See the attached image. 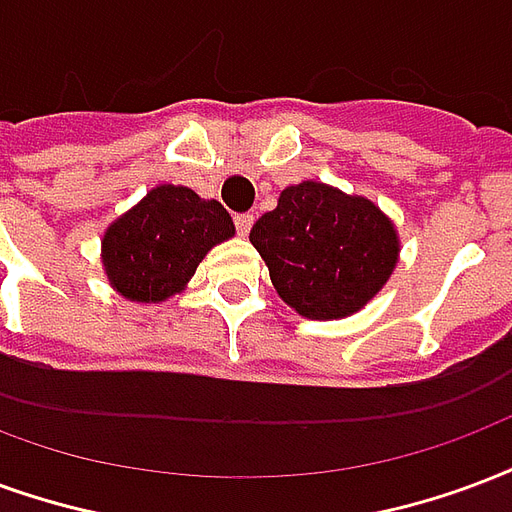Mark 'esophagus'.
Returning a JSON list of instances; mask_svg holds the SVG:
<instances>
[{
    "mask_svg": "<svg viewBox=\"0 0 512 512\" xmlns=\"http://www.w3.org/2000/svg\"><path fill=\"white\" fill-rule=\"evenodd\" d=\"M252 225H255V217H252V214H238L236 217L238 236H246V233L252 230Z\"/></svg>",
    "mask_w": 512,
    "mask_h": 512,
    "instance_id": "1",
    "label": "esophagus"
}]
</instances>
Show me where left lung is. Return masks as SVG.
I'll return each instance as SVG.
<instances>
[{
  "instance_id": "8db88e82",
  "label": "left lung",
  "mask_w": 512,
  "mask_h": 512,
  "mask_svg": "<svg viewBox=\"0 0 512 512\" xmlns=\"http://www.w3.org/2000/svg\"><path fill=\"white\" fill-rule=\"evenodd\" d=\"M249 241L266 260L274 290L306 320H344L388 285L401 241L374 200L323 181L282 189Z\"/></svg>"
}]
</instances>
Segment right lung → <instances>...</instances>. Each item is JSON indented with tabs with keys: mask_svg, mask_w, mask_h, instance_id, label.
Returning <instances> with one entry per match:
<instances>
[{
	"mask_svg": "<svg viewBox=\"0 0 512 512\" xmlns=\"http://www.w3.org/2000/svg\"><path fill=\"white\" fill-rule=\"evenodd\" d=\"M233 236L236 225L219 200L160 184L105 227L102 271L121 298L162 304L184 293L200 260Z\"/></svg>",
	"mask_w": 512,
	"mask_h": 512,
	"instance_id": "1",
	"label": "right lung"
}]
</instances>
